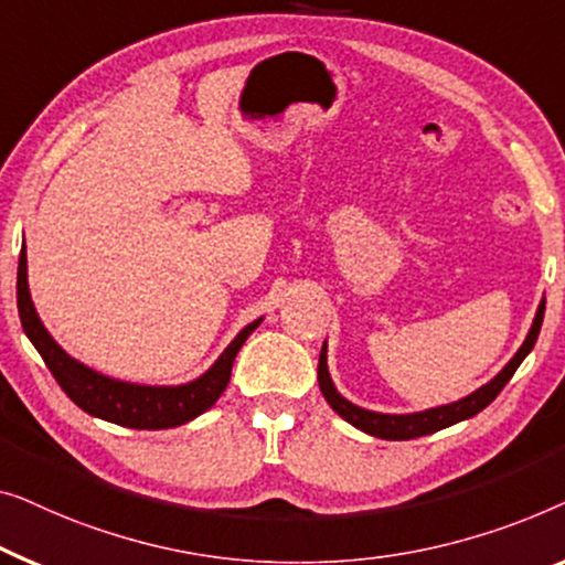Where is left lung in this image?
<instances>
[{
    "label": "left lung",
    "mask_w": 565,
    "mask_h": 565,
    "mask_svg": "<svg viewBox=\"0 0 565 565\" xmlns=\"http://www.w3.org/2000/svg\"><path fill=\"white\" fill-rule=\"evenodd\" d=\"M543 315H545V299L540 301L527 338H524L520 351L512 355V361L507 363L504 369L489 381V384L476 388L473 394L463 396V399L443 404V407H433V409H425V412H412V415H384V412H371V409L359 407V404L348 402L345 396L338 392L335 384H332V379H330L328 340H324V345L320 351V363H317V381H320L322 396L328 399L330 407L335 409L338 415L345 419V423L359 427L361 433L373 435V438H381V440L423 438V435L438 433V430H443V427H450L456 423H463V419H468V417L479 415L483 407H489V404L497 399V394L502 392V388L507 386V381L514 376V371L520 369V363L527 359V353L532 351V348H535L540 328H543Z\"/></svg>",
    "instance_id": "1"
}]
</instances>
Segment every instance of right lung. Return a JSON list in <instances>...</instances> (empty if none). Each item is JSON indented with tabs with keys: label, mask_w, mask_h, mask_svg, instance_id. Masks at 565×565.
I'll return each instance as SVG.
<instances>
[{
	"label": "right lung",
	"mask_w": 565,
	"mask_h": 565,
	"mask_svg": "<svg viewBox=\"0 0 565 565\" xmlns=\"http://www.w3.org/2000/svg\"><path fill=\"white\" fill-rule=\"evenodd\" d=\"M18 309L22 330H25L30 343L35 345V351L41 353V359L51 369L53 379L58 381V386L66 392L68 399L76 407H82L86 415L122 427H135V430H169V427L184 425L210 409L220 399L222 392H225L237 351H241L250 332L264 320L260 317V320L245 324L233 343L220 353V359L200 379L179 386H148L105 376V373L89 369L82 361L71 359L55 343L51 332L41 322V317H38L33 299H30L25 243H22L18 266Z\"/></svg>",
	"instance_id": "1"
}]
</instances>
